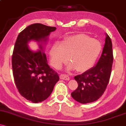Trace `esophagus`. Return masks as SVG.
Returning <instances> with one entry per match:
<instances>
[{
    "mask_svg": "<svg viewBox=\"0 0 126 126\" xmlns=\"http://www.w3.org/2000/svg\"><path fill=\"white\" fill-rule=\"evenodd\" d=\"M60 79H62V80H64L69 81L70 80L69 77L67 75H65V74H62V75H60Z\"/></svg>",
    "mask_w": 126,
    "mask_h": 126,
    "instance_id": "obj_1",
    "label": "esophagus"
}]
</instances>
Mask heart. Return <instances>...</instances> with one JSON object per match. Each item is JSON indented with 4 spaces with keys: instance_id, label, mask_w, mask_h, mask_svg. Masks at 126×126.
I'll use <instances>...</instances> for the list:
<instances>
[{
    "instance_id": "heart-1",
    "label": "heart",
    "mask_w": 126,
    "mask_h": 126,
    "mask_svg": "<svg viewBox=\"0 0 126 126\" xmlns=\"http://www.w3.org/2000/svg\"><path fill=\"white\" fill-rule=\"evenodd\" d=\"M102 49L101 43L85 34L70 36L63 43L56 42L49 52L52 65L60 68L68 61L71 62L67 70L76 69L79 72H84L93 66Z\"/></svg>"
}]
</instances>
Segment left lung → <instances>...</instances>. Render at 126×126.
<instances>
[{"label": "left lung", "instance_id": "obj_1", "mask_svg": "<svg viewBox=\"0 0 126 126\" xmlns=\"http://www.w3.org/2000/svg\"><path fill=\"white\" fill-rule=\"evenodd\" d=\"M106 36L103 52L96 65L74 77L78 87L71 93V96L81 104L96 101L103 94L109 83L113 57L112 41L108 34Z\"/></svg>", "mask_w": 126, "mask_h": 126}]
</instances>
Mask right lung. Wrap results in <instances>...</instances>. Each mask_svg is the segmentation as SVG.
<instances>
[{"label":"right lung","instance_id":"add662e5","mask_svg":"<svg viewBox=\"0 0 126 126\" xmlns=\"http://www.w3.org/2000/svg\"><path fill=\"white\" fill-rule=\"evenodd\" d=\"M56 29L34 23L20 32L15 43L12 56L14 81L20 95L32 103L46 100L59 80L58 74L47 64L44 52L48 36ZM31 41L38 42L39 50L34 51L29 48Z\"/></svg>","mask_w":126,"mask_h":126}]
</instances>
